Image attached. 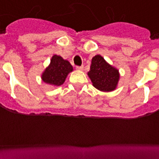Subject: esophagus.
Segmentation results:
<instances>
[{
    "mask_svg": "<svg viewBox=\"0 0 159 159\" xmlns=\"http://www.w3.org/2000/svg\"><path fill=\"white\" fill-rule=\"evenodd\" d=\"M76 69L79 70H82L84 69V66H76Z\"/></svg>",
    "mask_w": 159,
    "mask_h": 159,
    "instance_id": "obj_1",
    "label": "esophagus"
}]
</instances>
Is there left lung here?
Masks as SVG:
<instances>
[{"label":"left lung","instance_id":"left-lung-1","mask_svg":"<svg viewBox=\"0 0 159 159\" xmlns=\"http://www.w3.org/2000/svg\"><path fill=\"white\" fill-rule=\"evenodd\" d=\"M88 75L94 87L103 92L115 90L119 80V70L110 65L99 54L92 58L90 70L88 72Z\"/></svg>","mask_w":159,"mask_h":159}]
</instances>
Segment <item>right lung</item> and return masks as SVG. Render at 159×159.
Masks as SVG:
<instances>
[{
	"label": "right lung",
	"mask_w": 159,
	"mask_h": 159,
	"mask_svg": "<svg viewBox=\"0 0 159 159\" xmlns=\"http://www.w3.org/2000/svg\"><path fill=\"white\" fill-rule=\"evenodd\" d=\"M73 70L70 63L64 60L61 56L53 55L50 60V64L42 73L41 79L48 84L57 87L65 82L68 74Z\"/></svg>",
	"instance_id": "right-lung-1"
}]
</instances>
